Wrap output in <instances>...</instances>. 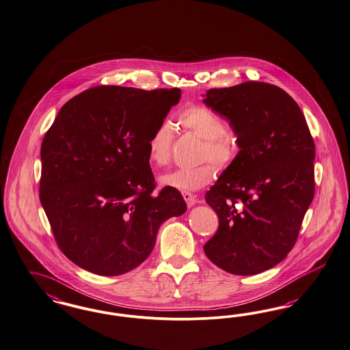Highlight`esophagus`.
<instances>
[{
	"label": "esophagus",
	"instance_id": "esophagus-1",
	"mask_svg": "<svg viewBox=\"0 0 350 350\" xmlns=\"http://www.w3.org/2000/svg\"><path fill=\"white\" fill-rule=\"evenodd\" d=\"M182 196H183V199L186 200L187 207H193V206L196 204V196H194V194H191V193H182Z\"/></svg>",
	"mask_w": 350,
	"mask_h": 350
}]
</instances>
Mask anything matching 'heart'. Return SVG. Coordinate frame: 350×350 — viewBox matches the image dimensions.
I'll list each match as a JSON object with an SVG mask.
<instances>
[{"label":"heart","instance_id":"heart-1","mask_svg":"<svg viewBox=\"0 0 350 350\" xmlns=\"http://www.w3.org/2000/svg\"><path fill=\"white\" fill-rule=\"evenodd\" d=\"M178 121L183 129L193 133L200 139H204L203 160H212L219 167L225 168L233 163L237 148L230 135L226 134L224 120L213 111L200 105H191L185 108ZM172 130L168 124L157 126L148 140V159L154 165H164L170 157ZM216 174L213 164H203L193 169H177L163 174L160 185L167 189L178 190L183 193L196 191L208 185Z\"/></svg>","mask_w":350,"mask_h":350}]
</instances>
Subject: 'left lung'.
<instances>
[{
    "label": "left lung",
    "instance_id": "left-lung-1",
    "mask_svg": "<svg viewBox=\"0 0 350 350\" xmlns=\"http://www.w3.org/2000/svg\"><path fill=\"white\" fill-rule=\"evenodd\" d=\"M202 96L229 121L239 148L206 194L219 228L203 249L229 273L256 275L295 243L314 198L315 144L298 104L278 85L252 81Z\"/></svg>",
    "mask_w": 350,
    "mask_h": 350
}]
</instances>
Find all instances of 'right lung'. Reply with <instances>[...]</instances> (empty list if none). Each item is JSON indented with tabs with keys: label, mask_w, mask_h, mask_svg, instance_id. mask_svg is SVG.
I'll return each instance as SVG.
<instances>
[{
	"label": "right lung",
	"mask_w": 350,
	"mask_h": 350,
	"mask_svg": "<svg viewBox=\"0 0 350 350\" xmlns=\"http://www.w3.org/2000/svg\"><path fill=\"white\" fill-rule=\"evenodd\" d=\"M178 88L100 85L69 100L42 144L40 202L57 245L100 276L122 275L154 250L160 225L187 207L154 196L148 140L178 104Z\"/></svg>",
	"instance_id": "add662e5"
}]
</instances>
